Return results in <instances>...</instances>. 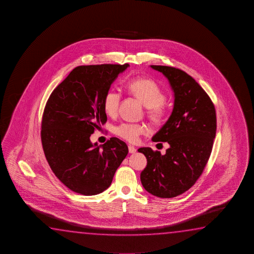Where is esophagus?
Masks as SVG:
<instances>
[{"instance_id":"esophagus-1","label":"esophagus","mask_w":254,"mask_h":254,"mask_svg":"<svg viewBox=\"0 0 254 254\" xmlns=\"http://www.w3.org/2000/svg\"><path fill=\"white\" fill-rule=\"evenodd\" d=\"M128 148H129V153H130V154H133V153L137 151V149L133 146H130V145L128 146Z\"/></svg>"}]
</instances>
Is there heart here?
Masks as SVG:
<instances>
[{
  "mask_svg": "<svg viewBox=\"0 0 254 254\" xmlns=\"http://www.w3.org/2000/svg\"><path fill=\"white\" fill-rule=\"evenodd\" d=\"M129 94L136 97L146 107V114L152 122L161 123L166 116L164 101L166 96L164 90L152 79L133 78L126 83ZM122 94L117 90H108L104 97V109L109 116H115L118 111ZM115 133L127 141L136 143L142 135L146 133L147 128L143 124L123 123L115 127Z\"/></svg>",
  "mask_w": 254,
  "mask_h": 254,
  "instance_id": "1",
  "label": "heart"
}]
</instances>
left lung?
<instances>
[{"mask_svg":"<svg viewBox=\"0 0 254 254\" xmlns=\"http://www.w3.org/2000/svg\"><path fill=\"white\" fill-rule=\"evenodd\" d=\"M151 67L169 80L174 106L166 124L152 138L154 142H167L166 153L162 155L150 147L138 150L147 161L140 181L153 195L175 197L196 182L210 158L217 129L215 108L202 87L184 71L166 65Z\"/></svg>","mask_w":254,"mask_h":254,"instance_id":"obj_1","label":"left lung"}]
</instances>
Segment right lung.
Listing matches in <instances>:
<instances>
[{"instance_id": "obj_1", "label": "right lung", "mask_w": 254, "mask_h": 254, "mask_svg": "<svg viewBox=\"0 0 254 254\" xmlns=\"http://www.w3.org/2000/svg\"><path fill=\"white\" fill-rule=\"evenodd\" d=\"M128 66L79 65L48 99L41 130L44 155L57 178L75 193H102L128 154V146L119 138H111L101 146L90 139L108 120L105 95Z\"/></svg>"}]
</instances>
